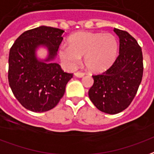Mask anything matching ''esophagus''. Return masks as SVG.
<instances>
[{
  "mask_svg": "<svg viewBox=\"0 0 154 154\" xmlns=\"http://www.w3.org/2000/svg\"><path fill=\"white\" fill-rule=\"evenodd\" d=\"M75 76L77 77H82L85 76V73H84V72H77L75 73Z\"/></svg>",
  "mask_w": 154,
  "mask_h": 154,
  "instance_id": "esophagus-1",
  "label": "esophagus"
}]
</instances>
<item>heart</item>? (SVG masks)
<instances>
[{
	"mask_svg": "<svg viewBox=\"0 0 154 154\" xmlns=\"http://www.w3.org/2000/svg\"><path fill=\"white\" fill-rule=\"evenodd\" d=\"M69 45H60L59 54L68 68H74L84 55V63L91 72H102L109 68L116 59L118 43L111 33L80 32L68 40Z\"/></svg>",
	"mask_w": 154,
	"mask_h": 154,
	"instance_id": "obj_1",
	"label": "heart"
}]
</instances>
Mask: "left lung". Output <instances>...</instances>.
<instances>
[{
	"mask_svg": "<svg viewBox=\"0 0 154 154\" xmlns=\"http://www.w3.org/2000/svg\"><path fill=\"white\" fill-rule=\"evenodd\" d=\"M119 37V54L103 73L93 75L89 98L101 112L116 114L131 104L143 77V54L136 40L126 31L114 28Z\"/></svg>",
	"mask_w": 154,
	"mask_h": 154,
	"instance_id": "1",
	"label": "left lung"
}]
</instances>
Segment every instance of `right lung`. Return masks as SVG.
Instances as JSON below:
<instances>
[{
  "mask_svg": "<svg viewBox=\"0 0 154 154\" xmlns=\"http://www.w3.org/2000/svg\"><path fill=\"white\" fill-rule=\"evenodd\" d=\"M63 32L41 26L21 34L10 48L9 84L18 101L30 111L42 112L54 108L72 77V73L64 72L60 64L51 62L56 57ZM40 46L48 51L44 60L36 57L35 51Z\"/></svg>",
  "mask_w": 154,
  "mask_h": 154,
  "instance_id": "add662e5",
  "label": "right lung"
}]
</instances>
